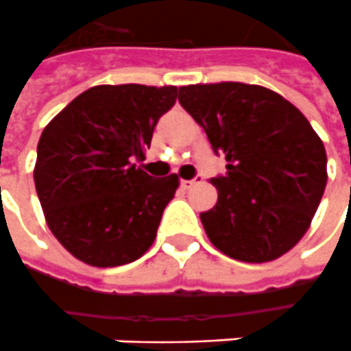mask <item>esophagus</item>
I'll use <instances>...</instances> for the list:
<instances>
[{"label": "esophagus", "instance_id": "34e87169", "mask_svg": "<svg viewBox=\"0 0 351 351\" xmlns=\"http://www.w3.org/2000/svg\"><path fill=\"white\" fill-rule=\"evenodd\" d=\"M201 182H202V176L197 175L193 180H182V188L184 189H191V188H195L197 184H201Z\"/></svg>", "mask_w": 351, "mask_h": 351}]
</instances>
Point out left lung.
I'll return each mask as SVG.
<instances>
[{
  "instance_id": "left-lung-1",
  "label": "left lung",
  "mask_w": 351,
  "mask_h": 351,
  "mask_svg": "<svg viewBox=\"0 0 351 351\" xmlns=\"http://www.w3.org/2000/svg\"><path fill=\"white\" fill-rule=\"evenodd\" d=\"M178 102L227 160L225 175L212 178L217 202L201 214L210 241L236 261L285 255L307 232L328 182V156L313 126L261 85H188Z\"/></svg>"
}]
</instances>
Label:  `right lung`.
Masks as SVG:
<instances>
[{
  "mask_svg": "<svg viewBox=\"0 0 351 351\" xmlns=\"http://www.w3.org/2000/svg\"><path fill=\"white\" fill-rule=\"evenodd\" d=\"M178 89L96 85L64 108L38 139L35 188L46 223L69 253L113 268L137 261L156 238L178 176L137 163Z\"/></svg>",
  "mask_w": 351,
  "mask_h": 351,
  "instance_id": "obj_1",
  "label": "right lung"
}]
</instances>
